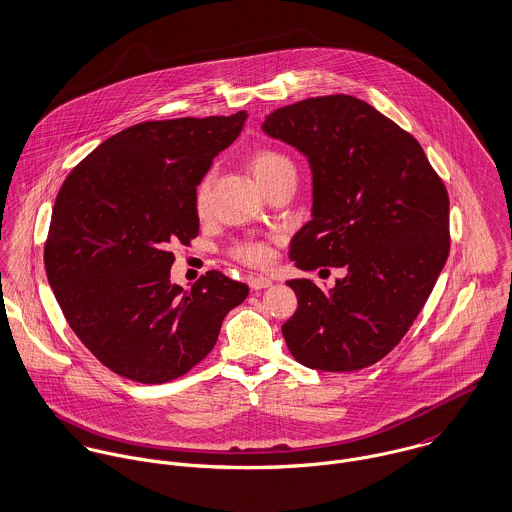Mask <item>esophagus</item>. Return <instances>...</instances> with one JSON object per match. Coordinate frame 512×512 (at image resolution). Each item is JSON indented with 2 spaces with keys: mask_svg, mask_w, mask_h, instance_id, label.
<instances>
[{
  "mask_svg": "<svg viewBox=\"0 0 512 512\" xmlns=\"http://www.w3.org/2000/svg\"><path fill=\"white\" fill-rule=\"evenodd\" d=\"M248 286L252 290H264V288H270L272 286V280L270 278H264V276H252L248 280Z\"/></svg>",
  "mask_w": 512,
  "mask_h": 512,
  "instance_id": "1",
  "label": "esophagus"
}]
</instances>
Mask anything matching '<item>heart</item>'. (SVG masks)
<instances>
[{"instance_id": "heart-1", "label": "heart", "mask_w": 512, "mask_h": 512, "mask_svg": "<svg viewBox=\"0 0 512 512\" xmlns=\"http://www.w3.org/2000/svg\"><path fill=\"white\" fill-rule=\"evenodd\" d=\"M250 169L252 175L256 177V181L260 185L268 183L270 179L284 175V173H295L292 159L286 157L282 151L276 149H256L250 155ZM207 203H209V179H205L199 187H197V195H195V209L199 215H203L207 211ZM236 258H240L242 262L250 264V266H264L270 260V248L266 244L260 242H250V244H240L234 250Z\"/></svg>"}]
</instances>
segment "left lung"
Returning a JSON list of instances; mask_svg holds the SVG:
<instances>
[{"label":"left lung","instance_id":"1","mask_svg":"<svg viewBox=\"0 0 512 512\" xmlns=\"http://www.w3.org/2000/svg\"><path fill=\"white\" fill-rule=\"evenodd\" d=\"M262 130L311 167V220L293 236L290 258L305 272L347 270L331 290L288 282L297 295L282 325L288 349L325 372L374 365L406 335L445 266V185L414 136L355 96L278 108Z\"/></svg>","mask_w":512,"mask_h":512}]
</instances>
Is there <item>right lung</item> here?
Segmentation results:
<instances>
[{
  "mask_svg": "<svg viewBox=\"0 0 512 512\" xmlns=\"http://www.w3.org/2000/svg\"><path fill=\"white\" fill-rule=\"evenodd\" d=\"M248 114L142 122L65 179L45 244L53 293L82 345L112 372L161 384L201 363L248 286L207 272L171 282V246L199 234L197 185Z\"/></svg>",
  "mask_w": 512,
  "mask_h": 512,
  "instance_id": "right-lung-1",
  "label": "right lung"
}]
</instances>
